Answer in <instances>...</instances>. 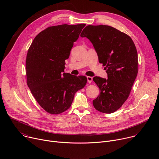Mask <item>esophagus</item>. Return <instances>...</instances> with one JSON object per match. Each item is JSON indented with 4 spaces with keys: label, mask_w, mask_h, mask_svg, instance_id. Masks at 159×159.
<instances>
[{
    "label": "esophagus",
    "mask_w": 159,
    "mask_h": 159,
    "mask_svg": "<svg viewBox=\"0 0 159 159\" xmlns=\"http://www.w3.org/2000/svg\"><path fill=\"white\" fill-rule=\"evenodd\" d=\"M87 82H88L89 83H91L92 81H93V77H92L87 76Z\"/></svg>",
    "instance_id": "esophagus-1"
}]
</instances>
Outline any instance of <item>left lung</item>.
<instances>
[{
  "label": "left lung",
  "mask_w": 159,
  "mask_h": 159,
  "mask_svg": "<svg viewBox=\"0 0 159 159\" xmlns=\"http://www.w3.org/2000/svg\"><path fill=\"white\" fill-rule=\"evenodd\" d=\"M80 36L93 43L99 62L105 66L107 74V79L93 78L101 91L93 100V106L101 112H114L128 99L137 77V48L128 35L109 26L89 25Z\"/></svg>",
  "instance_id": "1"
}]
</instances>
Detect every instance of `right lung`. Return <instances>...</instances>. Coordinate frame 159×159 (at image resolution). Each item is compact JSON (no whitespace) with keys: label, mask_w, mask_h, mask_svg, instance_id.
Returning a JSON list of instances; mask_svg holds the SVG:
<instances>
[{"label":"right lung","mask_w":159,"mask_h":159,"mask_svg":"<svg viewBox=\"0 0 159 159\" xmlns=\"http://www.w3.org/2000/svg\"><path fill=\"white\" fill-rule=\"evenodd\" d=\"M85 24L50 26L40 32L29 48L27 84L40 106L52 115L69 109L74 95L84 87L87 77L65 73V60Z\"/></svg>","instance_id":"add662e5"}]
</instances>
